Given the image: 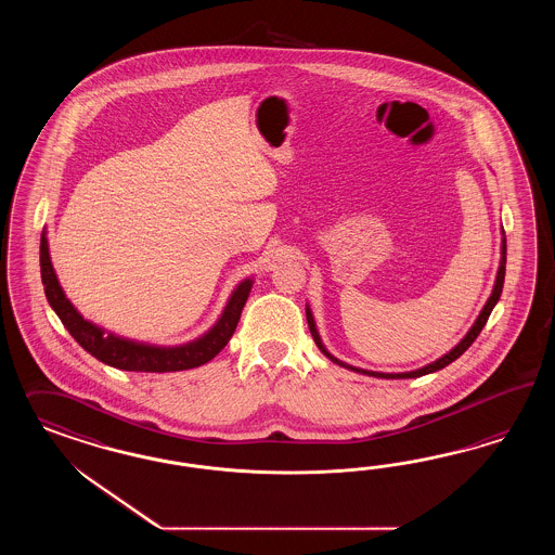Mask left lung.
Instances as JSON below:
<instances>
[{"instance_id": "8db88e82", "label": "left lung", "mask_w": 555, "mask_h": 555, "mask_svg": "<svg viewBox=\"0 0 555 555\" xmlns=\"http://www.w3.org/2000/svg\"><path fill=\"white\" fill-rule=\"evenodd\" d=\"M504 270H506V240L503 237V246H501V267H499V272H496V283H494V288H492V295L488 297L485 309L480 311L478 320H476V323L472 325L470 332H468L466 337H464V339H462V341L455 346L454 350H450V352L446 353V356H441V358L436 360V362H431V364H427V366H423V369L413 370V372L387 374V372H372V370L353 369V366H350V364H346V362L337 360L336 356H332V353L325 350V346L321 344V337L320 334H318V327H315V321H313V315H311V309H309V307L305 309V311H307V323H309L311 336H313V339H315L318 348H320L321 352L325 353V356H327L332 362H336L337 366L356 370V372H362V374H369V376H376V378H420V376H423V374H429V372H436V370L446 369L448 364H452L455 358H460L462 353L466 352V350L470 348L472 341H474L476 337L480 336V332H482V327L487 325L488 318H490V313H492L494 305H496L499 299H501V293H503L504 285Z\"/></svg>"}]
</instances>
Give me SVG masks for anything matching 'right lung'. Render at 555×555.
I'll return each mask as SVG.
<instances>
[{
    "label": "right lung",
    "mask_w": 555,
    "mask_h": 555,
    "mask_svg": "<svg viewBox=\"0 0 555 555\" xmlns=\"http://www.w3.org/2000/svg\"><path fill=\"white\" fill-rule=\"evenodd\" d=\"M40 274L47 299L51 302L54 313L68 334L75 337V341L83 348L85 352L95 356L100 362L119 370L130 372H177V370L197 369L214 360L234 336L235 325L242 315V309L253 288V279H246L240 283L230 301L225 305L218 323L205 334V336L177 348H156L138 344L132 339L105 334L101 327L93 325L91 321L83 320L81 313L73 307L59 285V279L52 269L51 254L47 235L40 237Z\"/></svg>",
    "instance_id": "obj_1"
}]
</instances>
